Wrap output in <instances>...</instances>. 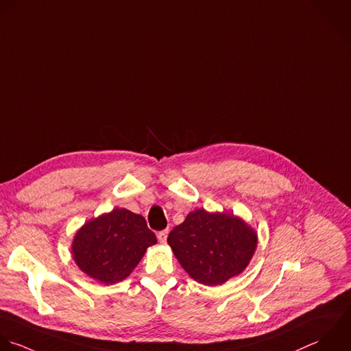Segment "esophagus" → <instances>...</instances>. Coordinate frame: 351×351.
<instances>
[{"label": "esophagus", "mask_w": 351, "mask_h": 351, "mask_svg": "<svg viewBox=\"0 0 351 351\" xmlns=\"http://www.w3.org/2000/svg\"><path fill=\"white\" fill-rule=\"evenodd\" d=\"M157 238H158V242H160V243H165V242H167V238H168V230L160 231V232L157 234Z\"/></svg>", "instance_id": "esophagus-1"}]
</instances>
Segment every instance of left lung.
I'll return each mask as SVG.
<instances>
[{"instance_id":"1","label":"left lung","mask_w":351,"mask_h":351,"mask_svg":"<svg viewBox=\"0 0 351 351\" xmlns=\"http://www.w3.org/2000/svg\"><path fill=\"white\" fill-rule=\"evenodd\" d=\"M257 243V231L243 219L205 209L190 212L168 237L182 268L205 286H220L242 274Z\"/></svg>"}]
</instances>
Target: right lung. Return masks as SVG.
Listing matches in <instances>:
<instances>
[{
	"instance_id": "1",
	"label": "right lung",
	"mask_w": 351,
	"mask_h": 351,
	"mask_svg": "<svg viewBox=\"0 0 351 351\" xmlns=\"http://www.w3.org/2000/svg\"><path fill=\"white\" fill-rule=\"evenodd\" d=\"M157 243L143 216L114 208L84 223L75 234L71 253L91 279L114 285L130 276L147 247Z\"/></svg>"
}]
</instances>
